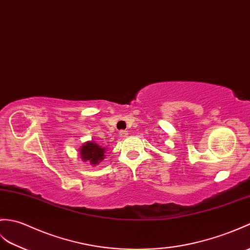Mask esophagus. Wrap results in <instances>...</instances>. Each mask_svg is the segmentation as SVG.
Masks as SVG:
<instances>
[{
  "label": "esophagus",
  "instance_id": "obj_1",
  "mask_svg": "<svg viewBox=\"0 0 250 250\" xmlns=\"http://www.w3.org/2000/svg\"><path fill=\"white\" fill-rule=\"evenodd\" d=\"M119 135L121 136V137H126L127 135H129V133H127V131H125V130H121L120 132H119Z\"/></svg>",
  "mask_w": 250,
  "mask_h": 250
}]
</instances>
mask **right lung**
Masks as SVG:
<instances>
[{
	"mask_svg": "<svg viewBox=\"0 0 250 250\" xmlns=\"http://www.w3.org/2000/svg\"><path fill=\"white\" fill-rule=\"evenodd\" d=\"M105 151L106 147L99 146L95 142H86L84 145L80 147L79 154L80 159L87 162V164L92 166H97L103 159H105Z\"/></svg>",
	"mask_w": 250,
	"mask_h": 250,
	"instance_id": "obj_1",
	"label": "right lung"
}]
</instances>
